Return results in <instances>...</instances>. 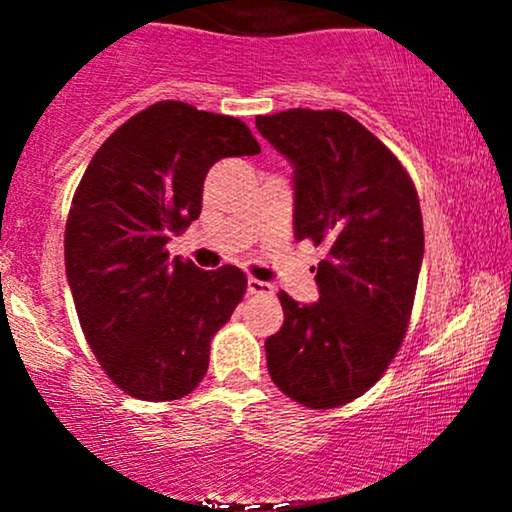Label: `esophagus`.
Here are the masks:
<instances>
[{
	"mask_svg": "<svg viewBox=\"0 0 512 512\" xmlns=\"http://www.w3.org/2000/svg\"><path fill=\"white\" fill-rule=\"evenodd\" d=\"M248 291L255 293V296H274V286L269 281H260L255 276L248 279Z\"/></svg>",
	"mask_w": 512,
	"mask_h": 512,
	"instance_id": "1",
	"label": "esophagus"
}]
</instances>
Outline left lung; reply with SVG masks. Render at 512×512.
Masks as SVG:
<instances>
[{
  "label": "left lung",
  "mask_w": 512,
  "mask_h": 512,
  "mask_svg": "<svg viewBox=\"0 0 512 512\" xmlns=\"http://www.w3.org/2000/svg\"><path fill=\"white\" fill-rule=\"evenodd\" d=\"M255 125L293 166L296 240L327 245L317 303L279 293L269 375L303 407H342L378 383L409 327L424 260L419 195L395 154L342 110L293 108Z\"/></svg>",
  "instance_id": "obj_1"
}]
</instances>
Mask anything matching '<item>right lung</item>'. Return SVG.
Instances as JSON below:
<instances>
[{
  "mask_svg": "<svg viewBox=\"0 0 512 512\" xmlns=\"http://www.w3.org/2000/svg\"><path fill=\"white\" fill-rule=\"evenodd\" d=\"M238 117L161 101L117 127L88 163L64 231V264L86 342L108 378L144 402L190 395L209 368L211 337L248 279L223 264L204 272L168 240L202 211L216 161L255 156Z\"/></svg>",
  "mask_w": 512,
  "mask_h": 512,
  "instance_id": "add662e5",
  "label": "right lung"
}]
</instances>
